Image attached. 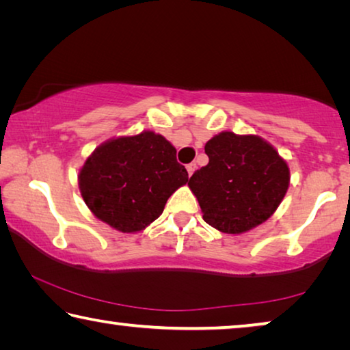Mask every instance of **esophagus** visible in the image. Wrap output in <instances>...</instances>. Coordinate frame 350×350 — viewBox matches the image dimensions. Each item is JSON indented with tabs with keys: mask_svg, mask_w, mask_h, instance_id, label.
Listing matches in <instances>:
<instances>
[{
	"mask_svg": "<svg viewBox=\"0 0 350 350\" xmlns=\"http://www.w3.org/2000/svg\"><path fill=\"white\" fill-rule=\"evenodd\" d=\"M187 171H188V176H191L194 171H196V163L194 162H191V163H188L187 165Z\"/></svg>",
	"mask_w": 350,
	"mask_h": 350,
	"instance_id": "34e87169",
	"label": "esophagus"
}]
</instances>
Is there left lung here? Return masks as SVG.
Instances as JSON below:
<instances>
[{"label": "left lung", "mask_w": 350, "mask_h": 350, "mask_svg": "<svg viewBox=\"0 0 350 350\" xmlns=\"http://www.w3.org/2000/svg\"><path fill=\"white\" fill-rule=\"evenodd\" d=\"M208 163L189 177L204 221L219 232L239 234L273 215L288 188L284 159L258 135L221 133L206 142Z\"/></svg>", "instance_id": "left-lung-1"}]
</instances>
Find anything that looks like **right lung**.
<instances>
[{
	"instance_id": "obj_1",
	"label": "right lung",
	"mask_w": 350,
	"mask_h": 350,
	"mask_svg": "<svg viewBox=\"0 0 350 350\" xmlns=\"http://www.w3.org/2000/svg\"><path fill=\"white\" fill-rule=\"evenodd\" d=\"M188 182L176 148L161 134L145 131L109 140L83 165V200L103 222L133 233L162 215L168 198Z\"/></svg>"
}]
</instances>
